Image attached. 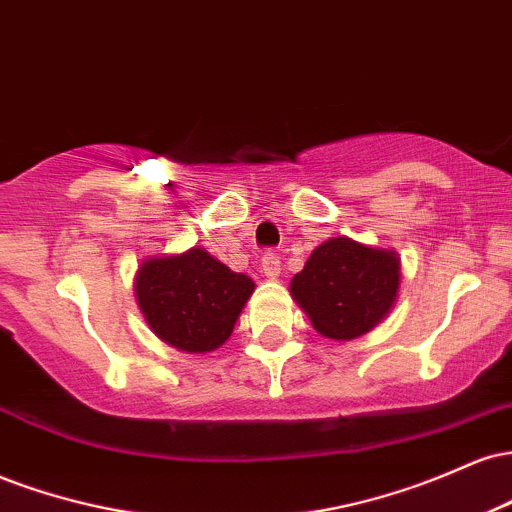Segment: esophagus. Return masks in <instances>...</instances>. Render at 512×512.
<instances>
[{
    "label": "esophagus",
    "mask_w": 512,
    "mask_h": 512,
    "mask_svg": "<svg viewBox=\"0 0 512 512\" xmlns=\"http://www.w3.org/2000/svg\"><path fill=\"white\" fill-rule=\"evenodd\" d=\"M262 274L267 276V279H279L281 274V260L274 255V252H267V255L262 257Z\"/></svg>",
    "instance_id": "obj_1"
}]
</instances>
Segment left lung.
<instances>
[{
  "label": "left lung",
  "instance_id": "left-lung-1",
  "mask_svg": "<svg viewBox=\"0 0 512 512\" xmlns=\"http://www.w3.org/2000/svg\"><path fill=\"white\" fill-rule=\"evenodd\" d=\"M399 281L402 262L395 250L339 236L310 252L289 289L322 337L351 342L378 327L395 308Z\"/></svg>",
  "mask_w": 512,
  "mask_h": 512
}]
</instances>
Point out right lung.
Here are the masks:
<instances>
[{
  "label": "right lung",
  "mask_w": 512,
  "mask_h": 512,
  "mask_svg": "<svg viewBox=\"0 0 512 512\" xmlns=\"http://www.w3.org/2000/svg\"><path fill=\"white\" fill-rule=\"evenodd\" d=\"M255 291L248 274L231 272L204 248L151 255L134 276V298L146 325L182 354H209L233 334Z\"/></svg>",
  "instance_id": "1"
}]
</instances>
